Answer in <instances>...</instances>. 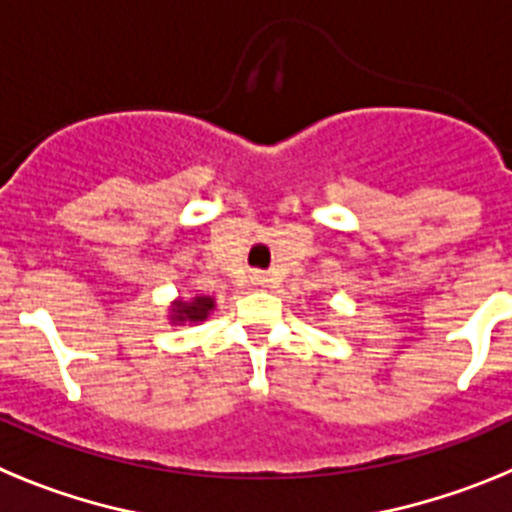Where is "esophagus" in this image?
I'll use <instances>...</instances> for the list:
<instances>
[{"instance_id": "1", "label": "esophagus", "mask_w": 512, "mask_h": 512, "mask_svg": "<svg viewBox=\"0 0 512 512\" xmlns=\"http://www.w3.org/2000/svg\"><path fill=\"white\" fill-rule=\"evenodd\" d=\"M256 284H266L264 277H256Z\"/></svg>"}]
</instances>
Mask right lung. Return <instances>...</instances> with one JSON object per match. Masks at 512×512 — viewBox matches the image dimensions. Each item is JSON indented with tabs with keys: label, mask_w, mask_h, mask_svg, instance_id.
<instances>
[{
	"label": "right lung",
	"mask_w": 512,
	"mask_h": 512,
	"mask_svg": "<svg viewBox=\"0 0 512 512\" xmlns=\"http://www.w3.org/2000/svg\"><path fill=\"white\" fill-rule=\"evenodd\" d=\"M215 310V297L194 295V297H176L169 307V320L174 325H197L202 320L210 318V312Z\"/></svg>",
	"instance_id": "right-lung-1"
}]
</instances>
